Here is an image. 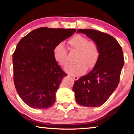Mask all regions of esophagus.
<instances>
[{
	"instance_id": "esophagus-1",
	"label": "esophagus",
	"mask_w": 134,
	"mask_h": 134,
	"mask_svg": "<svg viewBox=\"0 0 134 134\" xmlns=\"http://www.w3.org/2000/svg\"><path fill=\"white\" fill-rule=\"evenodd\" d=\"M72 77L74 79V80H77L79 79V77L78 76H72Z\"/></svg>"
}]
</instances>
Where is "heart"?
I'll return each mask as SVG.
<instances>
[{
  "mask_svg": "<svg viewBox=\"0 0 134 134\" xmlns=\"http://www.w3.org/2000/svg\"><path fill=\"white\" fill-rule=\"evenodd\" d=\"M70 47L72 49L78 51L75 64L70 65L65 68L67 73L72 76L83 75L86 70L94 68L98 61L100 55L99 48L94 41H89L88 38L82 35H77L68 41ZM53 57L54 60L61 67H65L68 64L67 53L62 43H58L53 49Z\"/></svg>",
  "mask_w": 134,
  "mask_h": 134,
  "instance_id": "b5f03b06",
  "label": "heart"
}]
</instances>
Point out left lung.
<instances>
[{"mask_svg": "<svg viewBox=\"0 0 134 134\" xmlns=\"http://www.w3.org/2000/svg\"><path fill=\"white\" fill-rule=\"evenodd\" d=\"M77 32L96 42L100 55L92 70L75 82L73 91L80 105L98 107L109 99L119 83L125 62L122 49L109 34L92 29H79Z\"/></svg>", "mask_w": 134, "mask_h": 134, "instance_id": "8db88e82", "label": "left lung"}]
</instances>
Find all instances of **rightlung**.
Returning a JSON list of instances; mask_svg holds the SVG:
<instances>
[{
  "instance_id": "1",
  "label": "right lung",
  "mask_w": 134,
  "mask_h": 134,
  "mask_svg": "<svg viewBox=\"0 0 134 134\" xmlns=\"http://www.w3.org/2000/svg\"><path fill=\"white\" fill-rule=\"evenodd\" d=\"M76 29L40 27L23 37L13 54L14 82L19 96L33 109L51 107L64 73L53 57L57 44Z\"/></svg>"
}]
</instances>
